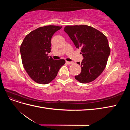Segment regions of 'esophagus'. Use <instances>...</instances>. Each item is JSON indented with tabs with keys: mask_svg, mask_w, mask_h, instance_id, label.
I'll return each instance as SVG.
<instances>
[{
	"mask_svg": "<svg viewBox=\"0 0 130 130\" xmlns=\"http://www.w3.org/2000/svg\"><path fill=\"white\" fill-rule=\"evenodd\" d=\"M66 63L68 64H71L72 63H73V62H69V61H66Z\"/></svg>",
	"mask_w": 130,
	"mask_h": 130,
	"instance_id": "obj_1",
	"label": "esophagus"
}]
</instances>
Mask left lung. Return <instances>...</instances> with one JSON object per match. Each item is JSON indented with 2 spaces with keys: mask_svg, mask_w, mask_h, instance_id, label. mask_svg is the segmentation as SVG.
I'll use <instances>...</instances> for the list:
<instances>
[{
  "mask_svg": "<svg viewBox=\"0 0 130 130\" xmlns=\"http://www.w3.org/2000/svg\"><path fill=\"white\" fill-rule=\"evenodd\" d=\"M65 32L76 48H81L84 59L77 64L81 66V72L75 78L82 84L95 80L105 69L110 54L107 37L94 27L86 25H68Z\"/></svg>",
  "mask_w": 130,
  "mask_h": 130,
  "instance_id": "8db88e82",
  "label": "left lung"
}]
</instances>
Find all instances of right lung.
Instances as JSON below:
<instances>
[{
    "instance_id": "1",
    "label": "right lung",
    "mask_w": 130,
    "mask_h": 130,
    "mask_svg": "<svg viewBox=\"0 0 130 130\" xmlns=\"http://www.w3.org/2000/svg\"><path fill=\"white\" fill-rule=\"evenodd\" d=\"M62 26L48 25L38 27L27 34L20 48L23 67L31 79L40 84H48L57 76L63 59L55 60L48 53L51 39Z\"/></svg>"
}]
</instances>
